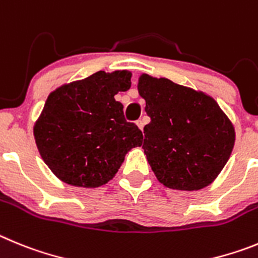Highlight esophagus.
Segmentation results:
<instances>
[{"label":"esophagus","instance_id":"esophagus-1","mask_svg":"<svg viewBox=\"0 0 258 258\" xmlns=\"http://www.w3.org/2000/svg\"><path fill=\"white\" fill-rule=\"evenodd\" d=\"M136 124H138L139 128H140L141 131H143V128H144V120L143 119H139L138 122H136Z\"/></svg>","mask_w":258,"mask_h":258}]
</instances>
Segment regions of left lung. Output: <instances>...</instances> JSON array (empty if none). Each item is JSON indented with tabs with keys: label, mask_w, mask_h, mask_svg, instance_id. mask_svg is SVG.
I'll list each match as a JSON object with an SVG mask.
<instances>
[{
	"label": "left lung",
	"mask_w": 258,
	"mask_h": 258,
	"mask_svg": "<svg viewBox=\"0 0 258 258\" xmlns=\"http://www.w3.org/2000/svg\"><path fill=\"white\" fill-rule=\"evenodd\" d=\"M139 92L150 117L143 149L159 182L189 191L210 185L235 141L233 124L219 104L208 95L148 74L139 80Z\"/></svg>",
	"instance_id": "left-lung-1"
}]
</instances>
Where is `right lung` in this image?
I'll return each instance as SVG.
<instances>
[{
	"instance_id": "1",
	"label": "right lung",
	"mask_w": 258,
	"mask_h": 258,
	"mask_svg": "<svg viewBox=\"0 0 258 258\" xmlns=\"http://www.w3.org/2000/svg\"><path fill=\"white\" fill-rule=\"evenodd\" d=\"M131 87V73L100 71L51 92L34 126L39 154L61 181L97 187L112 180L143 132L127 122L114 99Z\"/></svg>"
}]
</instances>
